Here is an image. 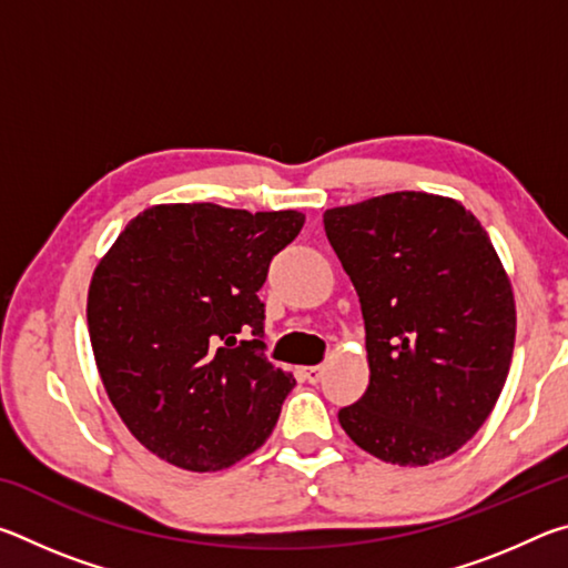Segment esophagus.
<instances>
[{
    "label": "esophagus",
    "instance_id": "1",
    "mask_svg": "<svg viewBox=\"0 0 568 568\" xmlns=\"http://www.w3.org/2000/svg\"><path fill=\"white\" fill-rule=\"evenodd\" d=\"M301 373H303V378H305L307 383H318V381L323 378V368H321V365H311V368H303Z\"/></svg>",
    "mask_w": 568,
    "mask_h": 568
}]
</instances>
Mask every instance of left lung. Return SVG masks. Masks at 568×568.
Segmentation results:
<instances>
[{"label":"left lung","mask_w":568,"mask_h":568,"mask_svg":"<svg viewBox=\"0 0 568 568\" xmlns=\"http://www.w3.org/2000/svg\"><path fill=\"white\" fill-rule=\"evenodd\" d=\"M365 321L371 381L338 420L393 466L454 456L511 368L516 301L478 217L454 197L388 192L323 213Z\"/></svg>","instance_id":"left-lung-1"}]
</instances>
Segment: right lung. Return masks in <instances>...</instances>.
<instances>
[{"mask_svg": "<svg viewBox=\"0 0 568 568\" xmlns=\"http://www.w3.org/2000/svg\"><path fill=\"white\" fill-rule=\"evenodd\" d=\"M303 223L297 210L152 205L102 255L88 293L94 363L150 454L205 474L273 434L295 378L263 358L257 291ZM245 329L256 338L237 342Z\"/></svg>", "mask_w": 568, "mask_h": 568, "instance_id": "add662e5", "label": "right lung"}]
</instances>
